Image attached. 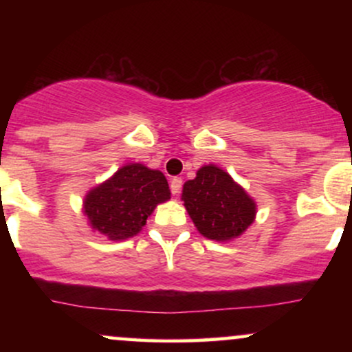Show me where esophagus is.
<instances>
[{"instance_id":"34e87169","label":"esophagus","mask_w":352,"mask_h":352,"mask_svg":"<svg viewBox=\"0 0 352 352\" xmlns=\"http://www.w3.org/2000/svg\"><path fill=\"white\" fill-rule=\"evenodd\" d=\"M180 188H182V179L180 177H173V179L170 180V190H172L173 195H179Z\"/></svg>"}]
</instances>
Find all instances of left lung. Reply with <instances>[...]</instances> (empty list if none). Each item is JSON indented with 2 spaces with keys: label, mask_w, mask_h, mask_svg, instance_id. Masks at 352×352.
I'll return each instance as SVG.
<instances>
[{
  "label": "left lung",
  "mask_w": 352,
  "mask_h": 352,
  "mask_svg": "<svg viewBox=\"0 0 352 352\" xmlns=\"http://www.w3.org/2000/svg\"><path fill=\"white\" fill-rule=\"evenodd\" d=\"M182 200L193 225L208 240L232 241L252 227L256 201L218 165L208 164L187 180Z\"/></svg>",
  "instance_id": "8db88e82"
}]
</instances>
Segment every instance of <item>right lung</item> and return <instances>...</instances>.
<instances>
[{
  "instance_id": "right-lung-1",
  "label": "right lung",
  "mask_w": 352,
  "mask_h": 352,
  "mask_svg": "<svg viewBox=\"0 0 352 352\" xmlns=\"http://www.w3.org/2000/svg\"><path fill=\"white\" fill-rule=\"evenodd\" d=\"M167 200H170V188L162 172L144 164H125L89 190L82 200V213L92 232L111 241H122L140 233L157 205Z\"/></svg>"
}]
</instances>
